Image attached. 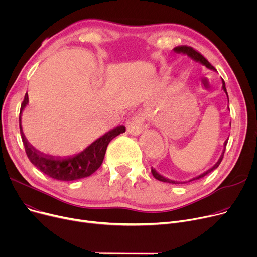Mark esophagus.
I'll list each match as a JSON object with an SVG mask.
<instances>
[{"label":"esophagus","instance_id":"esophagus-1","mask_svg":"<svg viewBox=\"0 0 257 257\" xmlns=\"http://www.w3.org/2000/svg\"><path fill=\"white\" fill-rule=\"evenodd\" d=\"M146 119H147V113L145 111H139L136 115L130 117L127 120L126 123L127 131L130 134H133V136H138V134L142 132Z\"/></svg>","mask_w":257,"mask_h":257}]
</instances>
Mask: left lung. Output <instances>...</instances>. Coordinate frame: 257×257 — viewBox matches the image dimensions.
<instances>
[{"mask_svg": "<svg viewBox=\"0 0 257 257\" xmlns=\"http://www.w3.org/2000/svg\"><path fill=\"white\" fill-rule=\"evenodd\" d=\"M173 50H174V52H176V53H178V54H180V53L185 54V55H187L188 57L192 58V59H193V60H195L196 62H199V63H201V64L205 65V66L207 67V69H210V70H214V71H215L214 67H213V66H212V65L207 61V59H206L204 56H202L199 52H197L196 50H194V49H193V48H191V47L181 46V47H176V48H174ZM222 89L225 91L226 96H227V98H228V93H227L226 85H225V82H224V80H223V79H222ZM228 103H229V98H228ZM230 126H231V123H230ZM227 141H228V140H227ZM227 141H225V143H224V150H223V152H222V154H221V156H220L219 160L217 161V164H215L212 168L208 169L206 172L200 174L199 176H196V177H194V178L190 179L188 181H177V180H172V179H169V178H167V177L163 176V175L159 174L155 169H153V168H152V169H151V173H152V175H153V177H154L155 179L159 180V181L168 182V183H173V184L186 183V182H190V181L197 180V179H200V178H202V177H204V176H206L207 174H209L210 172H212L213 170H215V169H217V168L220 166L221 161H222V159H223V156H224V153H225V148H226V145H227Z\"/></svg>", "mask_w": 257, "mask_h": 257, "instance_id": "left-lung-1", "label": "left lung"}]
</instances>
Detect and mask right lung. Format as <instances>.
I'll return each instance as SVG.
<instances>
[{"label": "right lung", "instance_id": "obj_1", "mask_svg": "<svg viewBox=\"0 0 257 257\" xmlns=\"http://www.w3.org/2000/svg\"><path fill=\"white\" fill-rule=\"evenodd\" d=\"M29 98L28 93L25 94L24 101L21 106L20 111V130L22 141L25 147V151L31 163L47 176L61 181H73L82 179L90 176L96 172L102 165L106 153L108 144L110 143L118 134L126 131L124 126H117L106 132L103 137L94 141L83 151L72 156H53L45 154L37 149L28 142L23 132L22 127V111L28 105Z\"/></svg>", "mask_w": 257, "mask_h": 257}]
</instances>
